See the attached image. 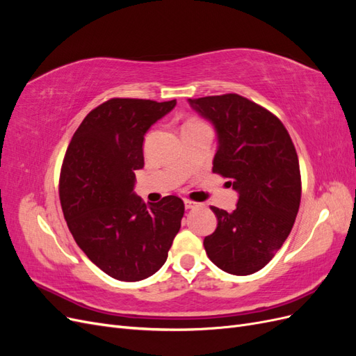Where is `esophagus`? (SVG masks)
Segmentation results:
<instances>
[{"label":"esophagus","instance_id":"34e87169","mask_svg":"<svg viewBox=\"0 0 356 356\" xmlns=\"http://www.w3.org/2000/svg\"><path fill=\"white\" fill-rule=\"evenodd\" d=\"M184 204H186V209H193V208H197L200 207L199 202H193V200H184Z\"/></svg>","mask_w":356,"mask_h":356}]
</instances>
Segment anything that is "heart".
Here are the masks:
<instances>
[{
	"mask_svg": "<svg viewBox=\"0 0 356 356\" xmlns=\"http://www.w3.org/2000/svg\"><path fill=\"white\" fill-rule=\"evenodd\" d=\"M196 123H203V122H200V120H196V118H191V120H188L186 124H196ZM184 124V126H186Z\"/></svg>",
	"mask_w": 356,
	"mask_h": 356,
	"instance_id": "1",
	"label": "heart"
}]
</instances>
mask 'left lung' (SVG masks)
Wrapping results in <instances>:
<instances>
[{
  "label": "left lung",
  "instance_id": "1",
  "mask_svg": "<svg viewBox=\"0 0 356 356\" xmlns=\"http://www.w3.org/2000/svg\"><path fill=\"white\" fill-rule=\"evenodd\" d=\"M217 129L213 174L239 193L233 212L217 207L218 225L203 241L221 270L245 276L263 268L293 229L301 199L296 147L279 118L238 93L190 99Z\"/></svg>",
  "mask_w": 356,
  "mask_h": 356
}]
</instances>
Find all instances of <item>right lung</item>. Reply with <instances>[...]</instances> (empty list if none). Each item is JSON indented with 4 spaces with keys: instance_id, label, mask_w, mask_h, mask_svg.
Returning a JSON list of instances; mask_svg holds the SVG:
<instances>
[{
    "instance_id": "1",
    "label": "right lung",
    "mask_w": 356,
    "mask_h": 356,
    "mask_svg": "<svg viewBox=\"0 0 356 356\" xmlns=\"http://www.w3.org/2000/svg\"><path fill=\"white\" fill-rule=\"evenodd\" d=\"M175 105L177 99L105 101L84 117L62 161L59 199L72 238L118 281L154 275L184 217L177 196L145 204L132 193L135 170L144 168V135Z\"/></svg>"
}]
</instances>
